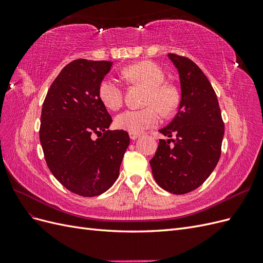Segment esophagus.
<instances>
[{"label": "esophagus", "mask_w": 263, "mask_h": 263, "mask_svg": "<svg viewBox=\"0 0 263 263\" xmlns=\"http://www.w3.org/2000/svg\"><path fill=\"white\" fill-rule=\"evenodd\" d=\"M139 136H140V134H137V133H129V137H130V139H133V140L137 139Z\"/></svg>", "instance_id": "obj_1"}]
</instances>
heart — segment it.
Segmentation results:
<instances>
[{"label":"heart","mask_w":263,"mask_h":263,"mask_svg":"<svg viewBox=\"0 0 263 263\" xmlns=\"http://www.w3.org/2000/svg\"><path fill=\"white\" fill-rule=\"evenodd\" d=\"M125 78L132 83H139L148 87L145 104L140 109H127L115 118L118 129L129 133H141L153 128L161 122L160 108L169 114L178 105V93L174 87L163 83V70L151 61H141L124 70ZM99 98L108 109L121 108L124 102V89L116 79L105 77L99 85Z\"/></svg>","instance_id":"b5f03b06"}]
</instances>
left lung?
I'll return each instance as SVG.
<instances>
[{"label": "left lung", "instance_id": "left-lung-1", "mask_svg": "<svg viewBox=\"0 0 263 263\" xmlns=\"http://www.w3.org/2000/svg\"><path fill=\"white\" fill-rule=\"evenodd\" d=\"M168 55L179 72L181 101L176 117L159 130L170 139L159 140L150 165L163 190L185 194L202 185L215 169L225 129L216 93L203 71L186 57Z\"/></svg>", "mask_w": 263, "mask_h": 263}]
</instances>
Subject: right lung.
I'll use <instances>...</instances> for the list:
<instances>
[{"label": "right lung", "instance_id": "obj_1", "mask_svg": "<svg viewBox=\"0 0 263 263\" xmlns=\"http://www.w3.org/2000/svg\"><path fill=\"white\" fill-rule=\"evenodd\" d=\"M110 61L77 59L61 70L44 101L39 139L49 170L81 196L104 193L118 178L129 145L125 130H108L112 117L99 98ZM94 134H101L98 140Z\"/></svg>", "mask_w": 263, "mask_h": 263}]
</instances>
